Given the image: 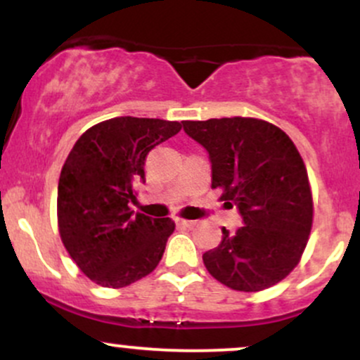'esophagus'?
I'll list each match as a JSON object with an SVG mask.
<instances>
[{"label":"esophagus","instance_id":"34e87169","mask_svg":"<svg viewBox=\"0 0 360 360\" xmlns=\"http://www.w3.org/2000/svg\"><path fill=\"white\" fill-rule=\"evenodd\" d=\"M194 223H196V221H193V220H184V218H179V220H177V225L188 226V229H189V226H193Z\"/></svg>","mask_w":360,"mask_h":360}]
</instances>
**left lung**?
I'll use <instances>...</instances> for the list:
<instances>
[{"instance_id":"left-lung-1","label":"left lung","mask_w":360,"mask_h":360,"mask_svg":"<svg viewBox=\"0 0 360 360\" xmlns=\"http://www.w3.org/2000/svg\"><path fill=\"white\" fill-rule=\"evenodd\" d=\"M206 148L212 188L237 206L243 226L205 252L210 274L235 291H262L298 266L313 223L308 172L298 148L281 128L257 118L183 122Z\"/></svg>"}]
</instances>
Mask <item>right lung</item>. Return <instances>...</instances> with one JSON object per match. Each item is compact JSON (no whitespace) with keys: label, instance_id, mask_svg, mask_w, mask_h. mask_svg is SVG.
I'll use <instances>...</instances> for the list:
<instances>
[{"label":"right lung","instance_id":"1","mask_svg":"<svg viewBox=\"0 0 360 360\" xmlns=\"http://www.w3.org/2000/svg\"><path fill=\"white\" fill-rule=\"evenodd\" d=\"M179 130V122L117 117L86 130L69 152L57 188L59 233L93 283L125 288L162 259L174 221L135 213L130 203L148 152Z\"/></svg>","mask_w":360,"mask_h":360}]
</instances>
